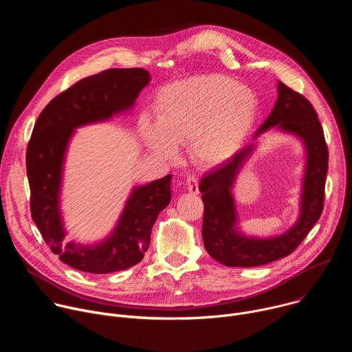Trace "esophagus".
I'll return each mask as SVG.
<instances>
[{
  "label": "esophagus",
  "instance_id": "esophagus-1",
  "mask_svg": "<svg viewBox=\"0 0 352 352\" xmlns=\"http://www.w3.org/2000/svg\"><path fill=\"white\" fill-rule=\"evenodd\" d=\"M186 186H188V190L192 193V195H197L199 193V186H197V178L195 175H189L186 178Z\"/></svg>",
  "mask_w": 352,
  "mask_h": 352
}]
</instances>
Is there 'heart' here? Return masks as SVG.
Wrapping results in <instances>:
<instances>
[{"instance_id": "heart-1", "label": "heart", "mask_w": 352, "mask_h": 352, "mask_svg": "<svg viewBox=\"0 0 352 352\" xmlns=\"http://www.w3.org/2000/svg\"><path fill=\"white\" fill-rule=\"evenodd\" d=\"M255 109L252 90L217 74L164 87L155 106L156 124L143 117L139 132L162 159H174L175 144L189 143L190 157L213 167L232 156Z\"/></svg>"}]
</instances>
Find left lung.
Here are the masks:
<instances>
[{
    "instance_id": "8db88e82",
    "label": "left lung",
    "mask_w": 352,
    "mask_h": 352,
    "mask_svg": "<svg viewBox=\"0 0 352 352\" xmlns=\"http://www.w3.org/2000/svg\"><path fill=\"white\" fill-rule=\"evenodd\" d=\"M274 109L254 135V140L274 128L302 140L305 170L299 199V217L283 234L269 238L249 236L238 228L232 188L238 173L254 153L249 143L208 173L199 184L205 205L202 236L209 255L230 267H255L288 256L304 241L323 210L329 152L323 128L308 100L283 82L277 83Z\"/></svg>"
}]
</instances>
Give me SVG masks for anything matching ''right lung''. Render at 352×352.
<instances>
[{
	"label": "right lung",
	"mask_w": 352,
	"mask_h": 352,
	"mask_svg": "<svg viewBox=\"0 0 352 352\" xmlns=\"http://www.w3.org/2000/svg\"><path fill=\"white\" fill-rule=\"evenodd\" d=\"M150 79L142 68H113L80 79L54 97L34 124L26 152L32 219L52 252L76 270L107 274L139 263L159 213L171 200V175L135 186L106 239L93 245L65 242L60 197L65 156L75 129L132 110Z\"/></svg>",
	"instance_id": "right-lung-1"
}]
</instances>
